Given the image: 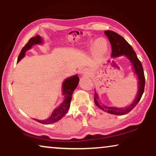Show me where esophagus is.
Segmentation results:
<instances>
[{"instance_id":"esophagus-1","label":"esophagus","mask_w":156,"mask_h":156,"mask_svg":"<svg viewBox=\"0 0 156 156\" xmlns=\"http://www.w3.org/2000/svg\"><path fill=\"white\" fill-rule=\"evenodd\" d=\"M81 72H82V74H83L84 76H87V75H89V71L87 70V69H83L82 71H81Z\"/></svg>"}]
</instances>
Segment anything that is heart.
<instances>
[{"label": "heart", "instance_id": "1", "mask_svg": "<svg viewBox=\"0 0 156 156\" xmlns=\"http://www.w3.org/2000/svg\"><path fill=\"white\" fill-rule=\"evenodd\" d=\"M108 45L107 42L104 39H98L95 42L93 47V51L98 57H103L107 52Z\"/></svg>", "mask_w": 156, "mask_h": 156}]
</instances>
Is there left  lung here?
I'll return each mask as SVG.
<instances>
[{"mask_svg": "<svg viewBox=\"0 0 156 156\" xmlns=\"http://www.w3.org/2000/svg\"><path fill=\"white\" fill-rule=\"evenodd\" d=\"M104 33H105L106 36L108 37L110 41L111 45H112V56L113 57H115L124 55L131 62L134 69V73L138 76V94L136 95L135 100L132 102L131 105L126 108L108 107V106L102 105L98 101L97 95L96 93L94 94V102L98 107L104 111V112L115 115H123L131 112L136 106V104L138 103L140 99H141L145 88V76L144 69H143L141 62L138 59L135 51L133 50V48L130 45L129 42L122 36H121L118 33L112 30H106L104 31Z\"/></svg>", "mask_w": 156, "mask_h": 156, "instance_id": "1", "label": "left lung"}]
</instances>
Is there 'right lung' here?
I'll return each instance as SVG.
<instances>
[{
	"mask_svg": "<svg viewBox=\"0 0 156 156\" xmlns=\"http://www.w3.org/2000/svg\"><path fill=\"white\" fill-rule=\"evenodd\" d=\"M42 42V40L39 35H36L35 37H31L28 40V42H27V44L21 50L18 58V62L20 61L25 56V52L28 50L29 49H30L33 44H40ZM79 81H80V79H79L77 75L72 76L71 77H69L67 80H65L62 84V91L63 95H65V99H64L62 103L61 104V105L53 111L52 115L49 119H45V120H38V119H34V120L39 123H41L42 124H50V123L56 122V121H59V119L62 118L69 110L70 102H71L72 100V93H73L74 89H76V87H77Z\"/></svg>",
	"mask_w": 156,
	"mask_h": 156,
	"instance_id": "add662e5",
	"label": "right lung"
}]
</instances>
